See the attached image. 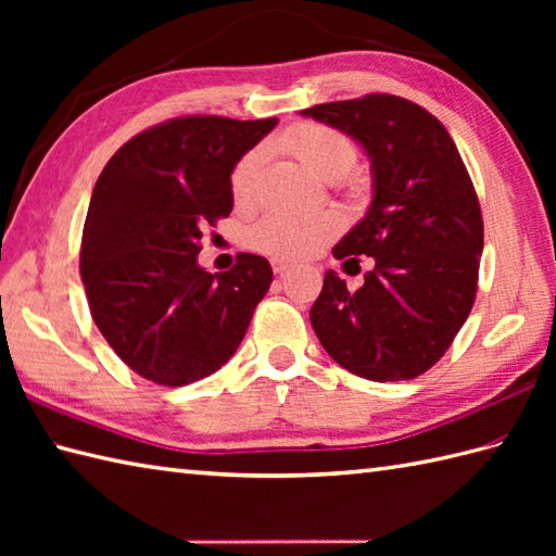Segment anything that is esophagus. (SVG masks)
Instances as JSON below:
<instances>
[{
  "label": "esophagus",
  "instance_id": "1",
  "mask_svg": "<svg viewBox=\"0 0 556 556\" xmlns=\"http://www.w3.org/2000/svg\"><path fill=\"white\" fill-rule=\"evenodd\" d=\"M291 267L289 260H281V257H271V269H275V275H285V271Z\"/></svg>",
  "mask_w": 556,
  "mask_h": 556
}]
</instances>
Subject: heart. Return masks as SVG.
Masks as SVG:
<instances>
[{
	"instance_id": "obj_1",
	"label": "heart",
	"mask_w": 556,
	"mask_h": 556,
	"mask_svg": "<svg viewBox=\"0 0 556 556\" xmlns=\"http://www.w3.org/2000/svg\"><path fill=\"white\" fill-rule=\"evenodd\" d=\"M281 148L289 150L305 169L325 181H339L356 167L358 150L353 140L325 124H296L281 136ZM265 150L253 148L236 162L231 172V195L236 203H251L263 167ZM341 215L334 210L315 212H271L248 231L253 248L281 260H303L334 239L341 231Z\"/></svg>"
}]
</instances>
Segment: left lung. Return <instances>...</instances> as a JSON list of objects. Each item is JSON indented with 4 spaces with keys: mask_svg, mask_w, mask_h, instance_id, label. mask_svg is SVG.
Masks as SVG:
<instances>
[{
    "mask_svg": "<svg viewBox=\"0 0 556 556\" xmlns=\"http://www.w3.org/2000/svg\"><path fill=\"white\" fill-rule=\"evenodd\" d=\"M303 116L351 136L372 172L365 217L341 239L337 260L368 255L375 269L351 293L325 271L311 323L341 368L372 382L430 370L473 308L482 215L473 181L446 128L396 96L315 104Z\"/></svg>",
    "mask_w": 556,
    "mask_h": 556,
    "instance_id": "obj_1",
    "label": "left lung"
}]
</instances>
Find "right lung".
Returning a JSON list of instances; mask_svg holds the SVG:
<instances>
[{"mask_svg":"<svg viewBox=\"0 0 556 556\" xmlns=\"http://www.w3.org/2000/svg\"><path fill=\"white\" fill-rule=\"evenodd\" d=\"M277 119L184 116L128 140L92 188L80 277L102 337L128 368L164 387L217 372L271 285L263 255L198 265L205 224L229 217L231 172Z\"/></svg>","mask_w":556,"mask_h":556,"instance_id":"right-lung-1","label":"right lung"}]
</instances>
